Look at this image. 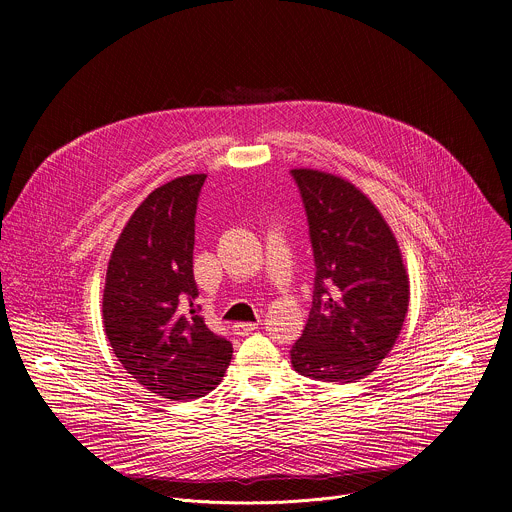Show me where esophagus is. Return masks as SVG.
Returning a JSON list of instances; mask_svg holds the SVG:
<instances>
[{
	"label": "esophagus",
	"mask_w": 512,
	"mask_h": 512,
	"mask_svg": "<svg viewBox=\"0 0 512 512\" xmlns=\"http://www.w3.org/2000/svg\"><path fill=\"white\" fill-rule=\"evenodd\" d=\"M255 328H257L255 322H237V324H233V334H237V336H249Z\"/></svg>",
	"instance_id": "1"
}]
</instances>
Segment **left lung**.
Wrapping results in <instances>:
<instances>
[{
	"label": "left lung",
	"mask_w": 512,
	"mask_h": 512,
	"mask_svg": "<svg viewBox=\"0 0 512 512\" xmlns=\"http://www.w3.org/2000/svg\"><path fill=\"white\" fill-rule=\"evenodd\" d=\"M308 216L316 277L308 324L291 364L310 379L352 383L389 356L409 306L397 239L354 184L318 170H291Z\"/></svg>",
	"instance_id": "8db88e82"
}]
</instances>
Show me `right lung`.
I'll list each match as a JSON object with an SVG mask.
<instances>
[{"label": "right lung", "mask_w": 512, "mask_h": 512, "mask_svg": "<svg viewBox=\"0 0 512 512\" xmlns=\"http://www.w3.org/2000/svg\"><path fill=\"white\" fill-rule=\"evenodd\" d=\"M206 174L180 176L145 198L121 231L105 277L103 326L123 369L148 391L186 401L221 383L233 344L196 306L194 216Z\"/></svg>", "instance_id": "add662e5"}]
</instances>
